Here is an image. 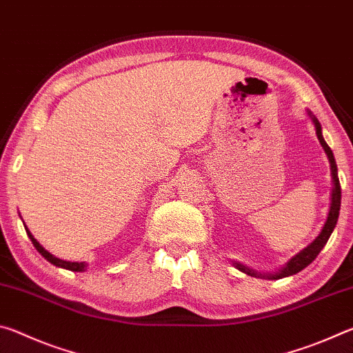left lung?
Returning <instances> with one entry per match:
<instances>
[{
	"mask_svg": "<svg viewBox=\"0 0 353 353\" xmlns=\"http://www.w3.org/2000/svg\"><path fill=\"white\" fill-rule=\"evenodd\" d=\"M313 123L316 126V135H318V139L321 141L322 148H324L325 154L328 155V160H330V170H332V176H333V191H332V204H330V212H328V216L324 227H322V232L319 234V236L316 238V240L310 244L307 249H303L301 254H297L296 256H292V259L286 263V266L283 270H280L276 276H263V274H259L261 277H268V279H282V277H288L292 276V274H297L299 271L305 270V268L312 263L316 256L319 255V252L322 250V248L325 246L328 238H330L332 232L334 229V225H336V221L339 216V208H341V185H339V179H338V168H336V162H334V157H333V152L332 149L328 148V145L324 140V137H322V130H321V124L318 119L313 117ZM238 270H241L243 272L249 274V276H256L254 271L248 270L246 266L240 265V263H235Z\"/></svg>",
	"mask_w": 353,
	"mask_h": 353,
	"instance_id": "1",
	"label": "left lung"
}]
</instances>
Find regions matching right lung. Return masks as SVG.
Wrapping results in <instances>:
<instances>
[{
  "instance_id": "add662e5",
  "label": "right lung",
  "mask_w": 353,
  "mask_h": 353,
  "mask_svg": "<svg viewBox=\"0 0 353 353\" xmlns=\"http://www.w3.org/2000/svg\"><path fill=\"white\" fill-rule=\"evenodd\" d=\"M25 229H26V234L29 235V238H31V241H32V244H34V248L39 250V252L45 256V259L50 261V263H52V265H56V266H61V268H65V270H70V271H83L85 270V263H74V261H63V260H61V259H57V256H54L52 254H50L48 252V250H45L43 248L40 246V243L35 240V238L32 236V234L31 232L28 230V227L25 225Z\"/></svg>"
}]
</instances>
